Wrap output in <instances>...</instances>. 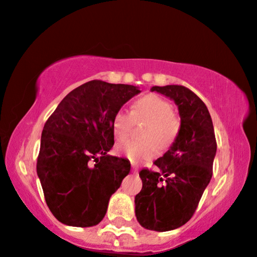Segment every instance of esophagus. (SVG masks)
<instances>
[{"label":"esophagus","mask_w":257,"mask_h":257,"mask_svg":"<svg viewBox=\"0 0 257 257\" xmlns=\"http://www.w3.org/2000/svg\"><path fill=\"white\" fill-rule=\"evenodd\" d=\"M132 172H138V166L137 165H135V164H132Z\"/></svg>","instance_id":"34e87169"}]
</instances>
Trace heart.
I'll use <instances>...</instances> for the list:
<instances>
[{
	"label": "heart",
	"mask_w": 257,
	"mask_h": 257,
	"mask_svg": "<svg viewBox=\"0 0 257 257\" xmlns=\"http://www.w3.org/2000/svg\"><path fill=\"white\" fill-rule=\"evenodd\" d=\"M135 121H148L144 128L146 141H128L117 146V152L134 162L147 161L155 156L158 148L167 149L177 138L180 130L179 119L173 114V105L155 93L142 96L131 108L116 111L111 120V127L119 141L131 136Z\"/></svg>",
	"instance_id": "1"
}]
</instances>
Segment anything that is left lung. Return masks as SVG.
Listing matches in <instances>:
<instances>
[{
    "instance_id": "1",
    "label": "left lung",
    "mask_w": 257,
    "mask_h": 257,
    "mask_svg": "<svg viewBox=\"0 0 257 257\" xmlns=\"http://www.w3.org/2000/svg\"><path fill=\"white\" fill-rule=\"evenodd\" d=\"M173 99L180 130L170 149L154 162L156 171L143 168V183L136 195V218L147 230L166 232L185 225L194 215L213 176L216 141L207 105L183 85L153 86Z\"/></svg>"
}]
</instances>
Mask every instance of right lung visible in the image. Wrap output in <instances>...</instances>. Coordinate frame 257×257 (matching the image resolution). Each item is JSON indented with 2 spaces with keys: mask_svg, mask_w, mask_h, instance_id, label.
<instances>
[{
  "mask_svg": "<svg viewBox=\"0 0 257 257\" xmlns=\"http://www.w3.org/2000/svg\"><path fill=\"white\" fill-rule=\"evenodd\" d=\"M137 86L91 80L75 87L45 122L37 174L53 215L62 224L90 227L102 221L110 196L131 164L108 155L114 146L111 120Z\"/></svg>",
  "mask_w": 257,
  "mask_h": 257,
  "instance_id": "add662e5",
  "label": "right lung"
}]
</instances>
